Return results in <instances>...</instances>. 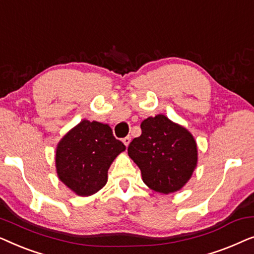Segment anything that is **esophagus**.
Returning <instances> with one entry per match:
<instances>
[{
  "label": "esophagus",
  "instance_id": "obj_1",
  "mask_svg": "<svg viewBox=\"0 0 254 254\" xmlns=\"http://www.w3.org/2000/svg\"><path fill=\"white\" fill-rule=\"evenodd\" d=\"M130 141H131V137H130V136H126V137H125V138H124V140H123V142H124V144H125V145H126V147H128V144H129V143H130Z\"/></svg>",
  "mask_w": 254,
  "mask_h": 254
}]
</instances>
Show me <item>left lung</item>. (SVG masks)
I'll return each mask as SVG.
<instances>
[{"mask_svg":"<svg viewBox=\"0 0 254 254\" xmlns=\"http://www.w3.org/2000/svg\"><path fill=\"white\" fill-rule=\"evenodd\" d=\"M142 134L128 147V155L141 170L149 189L170 194L182 190L197 164V145L192 133L164 114L141 124Z\"/></svg>","mask_w":254,"mask_h":254,"instance_id":"obj_1","label":"left lung"}]
</instances>
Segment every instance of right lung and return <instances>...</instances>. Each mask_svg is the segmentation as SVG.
<instances>
[{"instance_id": "1", "label": "right lung", "mask_w": 254, "mask_h": 254, "mask_svg": "<svg viewBox=\"0 0 254 254\" xmlns=\"http://www.w3.org/2000/svg\"><path fill=\"white\" fill-rule=\"evenodd\" d=\"M126 150L107 124L82 120L57 145L55 168L59 179L76 195L89 196L107 183V171Z\"/></svg>"}]
</instances>
